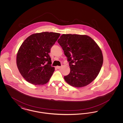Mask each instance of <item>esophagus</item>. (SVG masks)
I'll return each mask as SVG.
<instances>
[{"label": "esophagus", "instance_id": "1", "mask_svg": "<svg viewBox=\"0 0 123 123\" xmlns=\"http://www.w3.org/2000/svg\"><path fill=\"white\" fill-rule=\"evenodd\" d=\"M56 68L57 69H59L61 68V66H56Z\"/></svg>", "mask_w": 123, "mask_h": 123}]
</instances>
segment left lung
<instances>
[{"label": "left lung", "mask_w": 123, "mask_h": 123, "mask_svg": "<svg viewBox=\"0 0 123 123\" xmlns=\"http://www.w3.org/2000/svg\"><path fill=\"white\" fill-rule=\"evenodd\" d=\"M58 42L69 62L70 73L64 76L71 86L81 88L96 78L103 62L102 51L97 44L86 35L63 34Z\"/></svg>", "instance_id": "obj_1"}]
</instances>
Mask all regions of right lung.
<instances>
[{"label": "right lung", "instance_id": "1", "mask_svg": "<svg viewBox=\"0 0 123 123\" xmlns=\"http://www.w3.org/2000/svg\"><path fill=\"white\" fill-rule=\"evenodd\" d=\"M60 34L44 32L29 36L18 51L17 65L21 75L29 83L35 85L46 84L55 68L52 67L48 54Z\"/></svg>", "mask_w": 123, "mask_h": 123}]
</instances>
